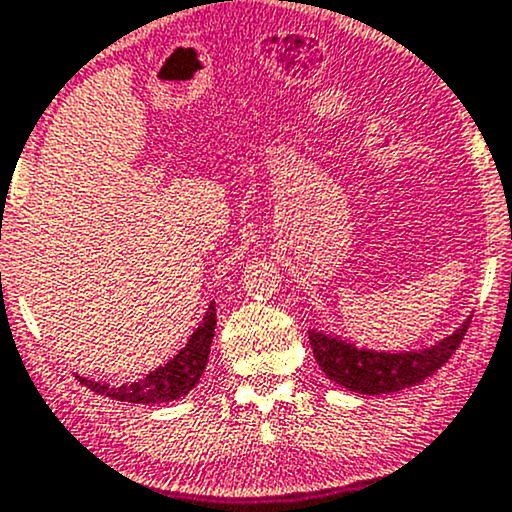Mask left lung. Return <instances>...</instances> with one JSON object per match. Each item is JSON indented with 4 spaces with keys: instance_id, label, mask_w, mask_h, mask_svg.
<instances>
[{
    "instance_id": "left-lung-1",
    "label": "left lung",
    "mask_w": 512,
    "mask_h": 512,
    "mask_svg": "<svg viewBox=\"0 0 512 512\" xmlns=\"http://www.w3.org/2000/svg\"><path fill=\"white\" fill-rule=\"evenodd\" d=\"M469 321H464L455 333L423 350H409V353H375V350L355 348L353 343H343L326 333L309 331L314 358L324 375L348 392L360 394H389L413 387V384L428 380L433 372H438L452 353L462 343L464 333L469 329Z\"/></svg>"
}]
</instances>
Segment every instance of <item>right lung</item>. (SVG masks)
<instances>
[{"mask_svg": "<svg viewBox=\"0 0 512 512\" xmlns=\"http://www.w3.org/2000/svg\"><path fill=\"white\" fill-rule=\"evenodd\" d=\"M215 319V304H210L203 324L195 329L191 341L186 343V348H181L164 367H157L154 372H149L145 380L123 384V387H108V384L86 380V377L79 375L77 380L84 387H89L91 392L116 401H128V404H164V401H174L179 396H186L198 384L200 377H203L205 365H208L210 343L212 336H215Z\"/></svg>", "mask_w": 512, "mask_h": 512, "instance_id": "right-lung-1", "label": "right lung"}]
</instances>
